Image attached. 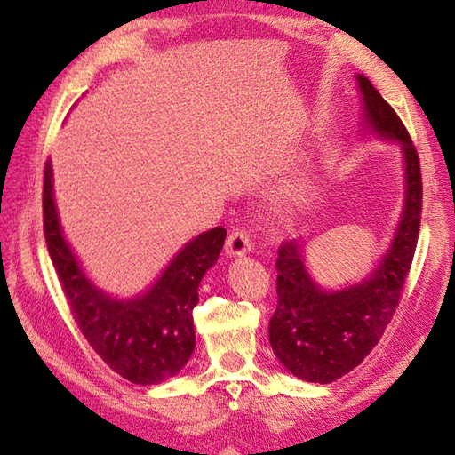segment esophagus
Listing matches in <instances>:
<instances>
[{
	"instance_id": "esophagus-1",
	"label": "esophagus",
	"mask_w": 455,
	"mask_h": 455,
	"mask_svg": "<svg viewBox=\"0 0 455 455\" xmlns=\"http://www.w3.org/2000/svg\"><path fill=\"white\" fill-rule=\"evenodd\" d=\"M250 252V236L244 230H235L233 235L227 238L225 254L228 258H240Z\"/></svg>"
}]
</instances>
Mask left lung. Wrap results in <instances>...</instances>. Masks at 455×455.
Returning a JSON list of instances; mask_svg holds the SVG:
<instances>
[{
	"instance_id": "obj_1",
	"label": "left lung",
	"mask_w": 455,
	"mask_h": 455,
	"mask_svg": "<svg viewBox=\"0 0 455 455\" xmlns=\"http://www.w3.org/2000/svg\"><path fill=\"white\" fill-rule=\"evenodd\" d=\"M362 95V129L397 142L403 156V211L387 252L362 282L326 289L308 272L307 240L277 252V308L269 344L289 373L308 383H332L350 373L379 342L399 305L419 243L422 178L407 129L373 84L355 74Z\"/></svg>"
}]
</instances>
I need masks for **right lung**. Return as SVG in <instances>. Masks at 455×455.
Masks as SVG:
<instances>
[{"instance_id":"add662e5","label":"right lung","mask_w":455,"mask_h":455,"mask_svg":"<svg viewBox=\"0 0 455 455\" xmlns=\"http://www.w3.org/2000/svg\"><path fill=\"white\" fill-rule=\"evenodd\" d=\"M44 238L48 254L85 340L115 373L137 385H158L180 373L196 347L193 308L227 230L215 227L181 246L150 287L115 297L95 285L64 236L54 201L51 160L44 166Z\"/></svg>"}]
</instances>
